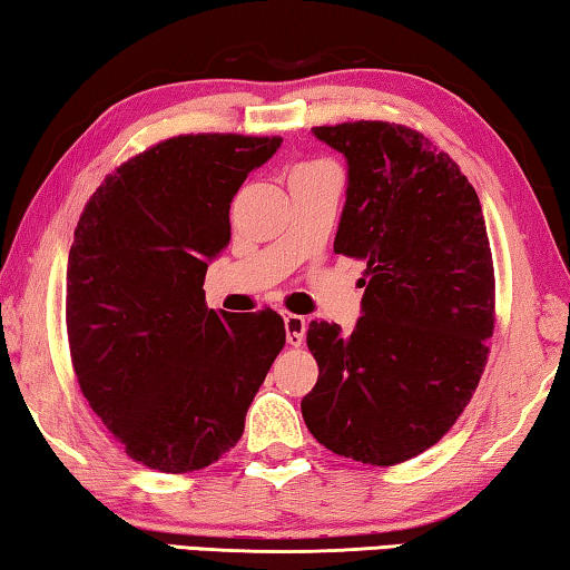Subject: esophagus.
<instances>
[{
  "mask_svg": "<svg viewBox=\"0 0 570 570\" xmlns=\"http://www.w3.org/2000/svg\"><path fill=\"white\" fill-rule=\"evenodd\" d=\"M284 326H286V342L288 346H302L306 334V320L298 314L284 312Z\"/></svg>",
  "mask_w": 570,
  "mask_h": 570,
  "instance_id": "esophagus-1",
  "label": "esophagus"
}]
</instances>
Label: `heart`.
<instances>
[{
  "mask_svg": "<svg viewBox=\"0 0 570 570\" xmlns=\"http://www.w3.org/2000/svg\"><path fill=\"white\" fill-rule=\"evenodd\" d=\"M326 163H322V160H312V163H302V166H298L294 173H308V170H316V168H324Z\"/></svg>",
  "mask_w": 570,
  "mask_h": 570,
  "instance_id": "obj_1",
  "label": "heart"
}]
</instances>
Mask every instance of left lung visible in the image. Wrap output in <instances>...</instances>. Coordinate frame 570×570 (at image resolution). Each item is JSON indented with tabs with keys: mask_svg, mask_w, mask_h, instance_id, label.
Wrapping results in <instances>:
<instances>
[{
	"mask_svg": "<svg viewBox=\"0 0 570 570\" xmlns=\"http://www.w3.org/2000/svg\"><path fill=\"white\" fill-rule=\"evenodd\" d=\"M344 153L350 186L334 250L366 262L352 334L312 322L320 380L302 400L326 450L390 468L448 435L495 330V272L480 198L445 150L384 120L312 128Z\"/></svg>",
	"mask_w": 570,
	"mask_h": 570,
	"instance_id": "8db88e82",
	"label": "left lung"
}]
</instances>
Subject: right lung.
<instances>
[{"label": "right lung", "instance_id": "right-lung-1", "mask_svg": "<svg viewBox=\"0 0 570 570\" xmlns=\"http://www.w3.org/2000/svg\"><path fill=\"white\" fill-rule=\"evenodd\" d=\"M278 135L198 132L120 163L77 220L67 342L92 412L140 465L208 468L244 435L248 404L284 350L274 308L214 312L206 268L230 240V200Z\"/></svg>", "mask_w": 570, "mask_h": 570}]
</instances>
